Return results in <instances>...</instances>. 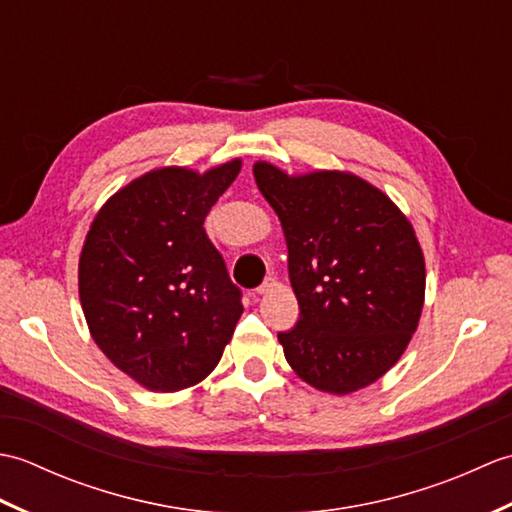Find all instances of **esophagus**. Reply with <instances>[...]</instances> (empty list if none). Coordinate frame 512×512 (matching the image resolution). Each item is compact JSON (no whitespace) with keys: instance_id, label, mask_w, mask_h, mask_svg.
I'll return each instance as SVG.
<instances>
[{"instance_id":"esophagus-1","label":"esophagus","mask_w":512,"mask_h":512,"mask_svg":"<svg viewBox=\"0 0 512 512\" xmlns=\"http://www.w3.org/2000/svg\"><path fill=\"white\" fill-rule=\"evenodd\" d=\"M277 286H279V284H277V279H275L273 275H268L264 284L257 288V295H268V292H273Z\"/></svg>"}]
</instances>
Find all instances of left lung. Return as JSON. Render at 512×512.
I'll list each match as a JSON object with an SVG mask.
<instances>
[{"instance_id": "1", "label": "left lung", "mask_w": 512, "mask_h": 512, "mask_svg": "<svg viewBox=\"0 0 512 512\" xmlns=\"http://www.w3.org/2000/svg\"><path fill=\"white\" fill-rule=\"evenodd\" d=\"M253 176L288 246L299 321L279 332L288 365L345 396L385 376L407 350L424 303V255L407 215L350 171L290 176L257 160Z\"/></svg>"}]
</instances>
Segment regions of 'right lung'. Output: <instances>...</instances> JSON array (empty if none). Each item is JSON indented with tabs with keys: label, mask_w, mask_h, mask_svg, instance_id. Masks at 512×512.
Returning <instances> with one entry per match:
<instances>
[{
	"label": "right lung",
	"mask_w": 512,
	"mask_h": 512,
	"mask_svg": "<svg viewBox=\"0 0 512 512\" xmlns=\"http://www.w3.org/2000/svg\"><path fill=\"white\" fill-rule=\"evenodd\" d=\"M242 169L147 171L90 224L79 299L94 343L138 385L180 391L220 363L242 317V292L204 233V217Z\"/></svg>",
	"instance_id": "1"
}]
</instances>
